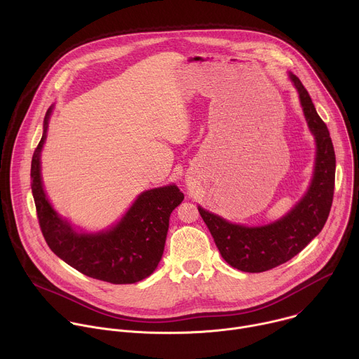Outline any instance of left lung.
Wrapping results in <instances>:
<instances>
[{
  "label": "left lung",
  "instance_id": "1",
  "mask_svg": "<svg viewBox=\"0 0 359 359\" xmlns=\"http://www.w3.org/2000/svg\"><path fill=\"white\" fill-rule=\"evenodd\" d=\"M288 79L298 93L306 126L316 142L313 177L304 196L283 217L260 226L231 223L197 206L222 257L244 273H263L291 260L320 234L331 210L335 182L332 140L301 81L292 72H288Z\"/></svg>",
  "mask_w": 359,
  "mask_h": 359
}]
</instances>
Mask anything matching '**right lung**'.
I'll return each instance as SVG.
<instances>
[{
    "instance_id": "1",
    "label": "right lung",
    "mask_w": 359,
    "mask_h": 359,
    "mask_svg": "<svg viewBox=\"0 0 359 359\" xmlns=\"http://www.w3.org/2000/svg\"><path fill=\"white\" fill-rule=\"evenodd\" d=\"M50 105L31 163V189L46 244L79 273L111 284H133L156 270L165 250L172 212L184 196L175 183L142 191L125 215L97 231L76 229L49 201L42 183L41 153L48 136Z\"/></svg>"
}]
</instances>
